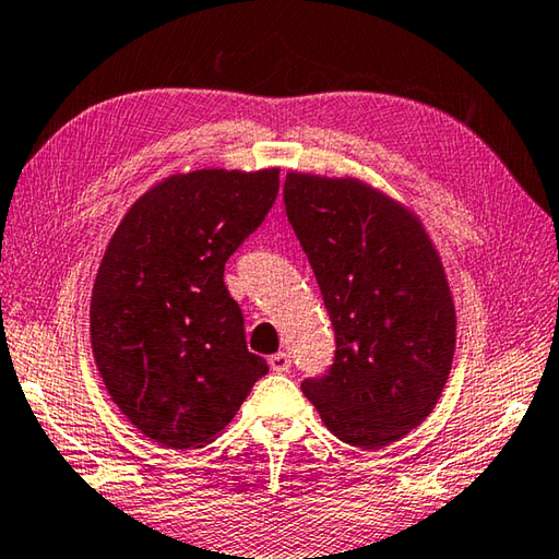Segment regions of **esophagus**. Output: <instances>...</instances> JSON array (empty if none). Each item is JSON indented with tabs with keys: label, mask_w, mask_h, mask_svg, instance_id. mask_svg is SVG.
<instances>
[{
	"label": "esophagus",
	"mask_w": 559,
	"mask_h": 559,
	"mask_svg": "<svg viewBox=\"0 0 559 559\" xmlns=\"http://www.w3.org/2000/svg\"><path fill=\"white\" fill-rule=\"evenodd\" d=\"M269 366L276 370V373H288L290 368V356L286 352H278L269 358Z\"/></svg>",
	"instance_id": "obj_1"
}]
</instances>
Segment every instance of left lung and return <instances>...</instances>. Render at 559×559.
Listing matches in <instances>:
<instances>
[{
  "instance_id": "8db88e82",
  "label": "left lung",
  "mask_w": 559,
  "mask_h": 559,
  "mask_svg": "<svg viewBox=\"0 0 559 559\" xmlns=\"http://www.w3.org/2000/svg\"><path fill=\"white\" fill-rule=\"evenodd\" d=\"M288 221L322 290L334 364L302 392L326 429L378 451L429 417L455 354V305L431 237L366 181L288 171Z\"/></svg>"
}]
</instances>
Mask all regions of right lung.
<instances>
[{
    "label": "right lung",
    "mask_w": 559,
    "mask_h": 559,
    "mask_svg": "<svg viewBox=\"0 0 559 559\" xmlns=\"http://www.w3.org/2000/svg\"><path fill=\"white\" fill-rule=\"evenodd\" d=\"M276 195V167L174 174L106 247L90 308L96 368L126 419L164 448L211 443L269 373L223 273Z\"/></svg>",
    "instance_id": "obj_1"
}]
</instances>
